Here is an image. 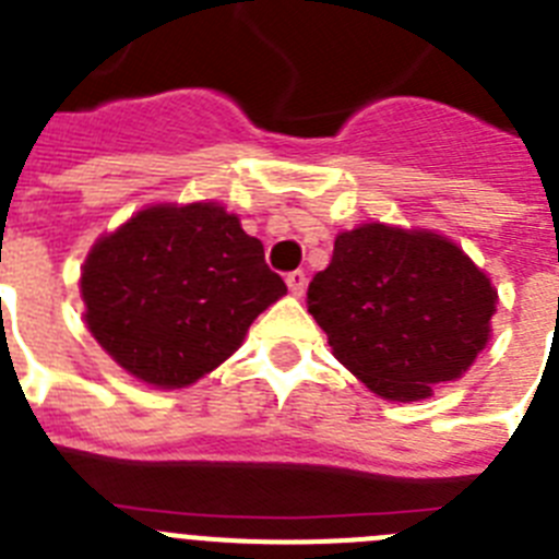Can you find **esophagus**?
I'll return each instance as SVG.
<instances>
[{"label":"esophagus","instance_id":"34e87169","mask_svg":"<svg viewBox=\"0 0 559 559\" xmlns=\"http://www.w3.org/2000/svg\"><path fill=\"white\" fill-rule=\"evenodd\" d=\"M285 283H288L290 294L302 296L305 294V285H308V276H305V271H290V274L285 276Z\"/></svg>","mask_w":559,"mask_h":559}]
</instances>
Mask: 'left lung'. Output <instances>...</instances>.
Returning <instances> with one entry per match:
<instances>
[{
  "instance_id": "left-lung-1",
  "label": "left lung",
  "mask_w": 559,
  "mask_h": 559,
  "mask_svg": "<svg viewBox=\"0 0 559 559\" xmlns=\"http://www.w3.org/2000/svg\"><path fill=\"white\" fill-rule=\"evenodd\" d=\"M496 305L490 276L453 240L380 221L341 231L308 285V313L335 358L397 403L462 378L490 341Z\"/></svg>"
}]
</instances>
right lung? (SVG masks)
I'll return each mask as SVG.
<instances>
[{"label": "right lung", "mask_w": 559, "mask_h": 559, "mask_svg": "<svg viewBox=\"0 0 559 559\" xmlns=\"http://www.w3.org/2000/svg\"><path fill=\"white\" fill-rule=\"evenodd\" d=\"M285 294L263 243L218 201L145 206L103 235L81 269L88 333L156 389H185L221 367Z\"/></svg>", "instance_id": "add662e5"}]
</instances>
